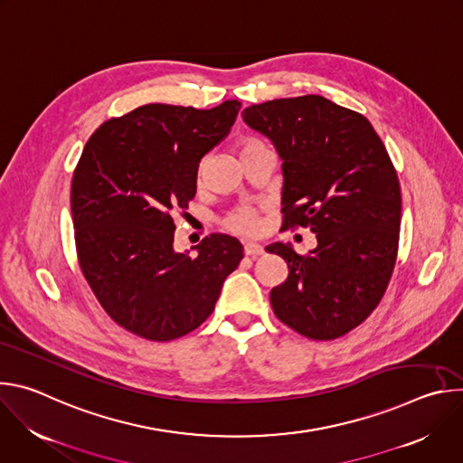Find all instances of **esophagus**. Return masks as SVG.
Instances as JSON below:
<instances>
[{"label": "esophagus", "mask_w": 463, "mask_h": 463, "mask_svg": "<svg viewBox=\"0 0 463 463\" xmlns=\"http://www.w3.org/2000/svg\"><path fill=\"white\" fill-rule=\"evenodd\" d=\"M243 252L247 256H260V254H263V247L258 245V243H245L243 245Z\"/></svg>", "instance_id": "esophagus-1"}]
</instances>
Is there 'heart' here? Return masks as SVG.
Returning a JSON list of instances; mask_svg holds the SVG:
<instances>
[{"label":"heart","instance_id":"obj_1","mask_svg":"<svg viewBox=\"0 0 463 463\" xmlns=\"http://www.w3.org/2000/svg\"><path fill=\"white\" fill-rule=\"evenodd\" d=\"M260 143L256 141H247L243 145V148H249V146H256ZM241 148V150H243ZM225 227L236 234H241V236H254L260 229V216H258V211L254 207H249V205H241L238 209H234L231 214H227V218L223 220Z\"/></svg>","mask_w":463,"mask_h":463}]
</instances>
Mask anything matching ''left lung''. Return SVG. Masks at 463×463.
<instances>
[{
	"label": "left lung",
	"instance_id": "8db88e82",
	"mask_svg": "<svg viewBox=\"0 0 463 463\" xmlns=\"http://www.w3.org/2000/svg\"><path fill=\"white\" fill-rule=\"evenodd\" d=\"M282 157V229L309 227L317 247L271 243L289 275L271 289L275 315L297 334L332 341L381 302L398 258L402 190L373 126L320 95L275 99L241 111Z\"/></svg>",
	"mask_w": 463,
	"mask_h": 463
}]
</instances>
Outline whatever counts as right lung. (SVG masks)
Here are the masks:
<instances>
[{
  "label": "right lung",
  "mask_w": 463,
  "mask_h": 463,
  "mask_svg": "<svg viewBox=\"0 0 463 463\" xmlns=\"http://www.w3.org/2000/svg\"><path fill=\"white\" fill-rule=\"evenodd\" d=\"M240 108L146 104L106 120L84 146L71 183L80 269L104 311L143 339L165 343L202 326L243 258L227 234L202 240L195 256L175 252L172 220Z\"/></svg>",
  "instance_id": "right-lung-1"
}]
</instances>
